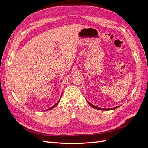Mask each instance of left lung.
Segmentation results:
<instances>
[{
  "mask_svg": "<svg viewBox=\"0 0 148 148\" xmlns=\"http://www.w3.org/2000/svg\"><path fill=\"white\" fill-rule=\"evenodd\" d=\"M88 102V104L90 105L91 106H92L93 108H95V109H98V110H113V109H115L116 108H117V107H119V106H117V107H114V108H110V109H105V108H101V107H97V106H94V105H92V104H91L90 102Z\"/></svg>",
  "mask_w": 148,
  "mask_h": 148,
  "instance_id": "left-lung-1",
  "label": "left lung"
}]
</instances>
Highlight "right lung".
<instances>
[{
	"mask_svg": "<svg viewBox=\"0 0 148 148\" xmlns=\"http://www.w3.org/2000/svg\"><path fill=\"white\" fill-rule=\"evenodd\" d=\"M60 98H61V97H60ZM59 101H60V100H59ZM59 101H58V102H57V103H56V104H55V105H54V106H52V107H51V108H49V109H47V110H51V109H53V107H56V106H57V104H58V103H59Z\"/></svg>",
	"mask_w": 148,
	"mask_h": 148,
	"instance_id": "1",
	"label": "right lung"
}]
</instances>
